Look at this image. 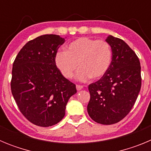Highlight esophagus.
I'll return each mask as SVG.
<instances>
[{"label": "esophagus", "instance_id": "34e87169", "mask_svg": "<svg viewBox=\"0 0 151 151\" xmlns=\"http://www.w3.org/2000/svg\"><path fill=\"white\" fill-rule=\"evenodd\" d=\"M83 88V86L82 85H76V89L78 91H80L82 90V89Z\"/></svg>", "mask_w": 151, "mask_h": 151}]
</instances>
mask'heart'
Listing matches in <instances>:
<instances>
[{
	"label": "heart",
	"instance_id": "1",
	"mask_svg": "<svg viewBox=\"0 0 151 151\" xmlns=\"http://www.w3.org/2000/svg\"><path fill=\"white\" fill-rule=\"evenodd\" d=\"M112 57L111 47L107 41L81 37L71 41L66 51L57 52L55 62L67 78L73 76L78 66L77 79L85 82L90 78L98 79L104 76L110 69Z\"/></svg>",
	"mask_w": 151,
	"mask_h": 151
}]
</instances>
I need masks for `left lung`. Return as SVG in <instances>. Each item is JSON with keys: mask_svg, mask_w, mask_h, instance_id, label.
Listing matches in <instances>:
<instances>
[{"mask_svg": "<svg viewBox=\"0 0 151 151\" xmlns=\"http://www.w3.org/2000/svg\"><path fill=\"white\" fill-rule=\"evenodd\" d=\"M106 41L113 53L111 65L104 76L88 85L87 110L94 122L112 125L125 118L134 106L141 90V65L123 40L109 35Z\"/></svg>", "mask_w": 151, "mask_h": 151, "instance_id": "8db88e82", "label": "left lung"}]
</instances>
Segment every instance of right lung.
<instances>
[{"label":"right lung","instance_id":"obj_1","mask_svg":"<svg viewBox=\"0 0 151 151\" xmlns=\"http://www.w3.org/2000/svg\"><path fill=\"white\" fill-rule=\"evenodd\" d=\"M65 39L44 35L22 47L13 64L12 94L29 122L48 127L60 122L67 102L77 92L56 66L55 57Z\"/></svg>","mask_w":151,"mask_h":151}]
</instances>
